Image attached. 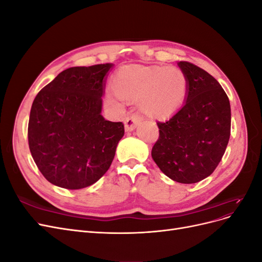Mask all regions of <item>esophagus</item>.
Instances as JSON below:
<instances>
[{"label":"esophagus","instance_id":"obj_1","mask_svg":"<svg viewBox=\"0 0 262 262\" xmlns=\"http://www.w3.org/2000/svg\"><path fill=\"white\" fill-rule=\"evenodd\" d=\"M141 120H142V118L136 114H132L129 117H126L125 121H124L125 131H128V132L133 131L134 129H136V126L141 122Z\"/></svg>","mask_w":262,"mask_h":262}]
</instances>
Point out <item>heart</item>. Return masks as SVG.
<instances>
[{
    "label": "heart",
    "instance_id": "obj_1",
    "mask_svg": "<svg viewBox=\"0 0 262 262\" xmlns=\"http://www.w3.org/2000/svg\"><path fill=\"white\" fill-rule=\"evenodd\" d=\"M114 89L120 97L139 99L140 107L152 117H168L181 107L187 96L188 77L176 67H140L122 68L113 81ZM109 100L119 104L114 94Z\"/></svg>",
    "mask_w": 262,
    "mask_h": 262
}]
</instances>
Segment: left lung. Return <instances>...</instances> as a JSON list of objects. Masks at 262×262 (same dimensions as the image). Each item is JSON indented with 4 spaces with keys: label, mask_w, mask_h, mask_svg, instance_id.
Masks as SVG:
<instances>
[{
    "label": "left lung",
    "mask_w": 262,
    "mask_h": 262,
    "mask_svg": "<svg viewBox=\"0 0 262 262\" xmlns=\"http://www.w3.org/2000/svg\"><path fill=\"white\" fill-rule=\"evenodd\" d=\"M178 67L188 77L184 106L158 121L160 137L152 157L166 176L180 184L209 177L223 157L231 136V105L220 83L187 61Z\"/></svg>",
    "instance_id": "obj_1"
}]
</instances>
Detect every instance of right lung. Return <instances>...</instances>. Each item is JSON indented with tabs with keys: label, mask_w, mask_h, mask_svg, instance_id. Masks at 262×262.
<instances>
[{
	"label": "right lung",
	"mask_w": 262,
	"mask_h": 262,
	"mask_svg": "<svg viewBox=\"0 0 262 262\" xmlns=\"http://www.w3.org/2000/svg\"><path fill=\"white\" fill-rule=\"evenodd\" d=\"M113 63L74 67L37 94L28 144L38 169L52 185L76 190L105 175L124 134L122 122L101 116L105 78Z\"/></svg>",
	"instance_id": "right-lung-1"
}]
</instances>
